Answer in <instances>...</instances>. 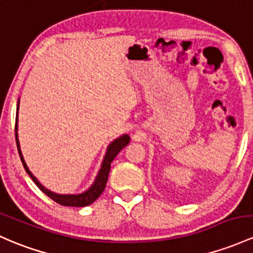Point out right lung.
<instances>
[{
	"instance_id": "obj_1",
	"label": "right lung",
	"mask_w": 253,
	"mask_h": 253,
	"mask_svg": "<svg viewBox=\"0 0 253 253\" xmlns=\"http://www.w3.org/2000/svg\"><path fill=\"white\" fill-rule=\"evenodd\" d=\"M16 110H19V102H18V107H16ZM15 139H16V145H18V151L19 155H20L21 158V162H23L25 170L26 173L31 176V179L33 180L36 185L38 186V188L46 194L49 198H51L52 201H55L56 203H59L61 205H65V207H87L91 203L96 201L99 196H101L102 192L104 191L105 185H107L108 181V175H109V171H110V166H112V162L114 158L116 157V155L121 151L127 144L129 143V135L128 134H124L121 137H119L118 139H115L113 143L109 144L108 146L107 152H105V156L103 162H102V167L99 169L98 171V175H97L95 182L91 185V187L88 188L87 191L85 192L79 193V194H59V193H55L52 191L48 190V188L44 187L43 185L41 184L40 181L37 180L33 174L30 171L29 167L26 166V162H25L23 154H21V150H20V144H19V138H18V113H16V120H15Z\"/></svg>"
}]
</instances>
